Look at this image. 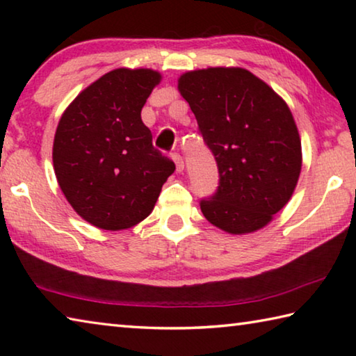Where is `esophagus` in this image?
Returning <instances> with one entry per match:
<instances>
[{"mask_svg": "<svg viewBox=\"0 0 356 356\" xmlns=\"http://www.w3.org/2000/svg\"><path fill=\"white\" fill-rule=\"evenodd\" d=\"M171 156H172L174 163H176V170H177V172H182V171H184V168H185V163H184V159H182V156H180L177 152H174Z\"/></svg>", "mask_w": 356, "mask_h": 356, "instance_id": "obj_1", "label": "esophagus"}]
</instances>
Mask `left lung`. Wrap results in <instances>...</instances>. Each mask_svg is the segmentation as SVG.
<instances>
[{
    "label": "left lung",
    "mask_w": 356,
    "mask_h": 356,
    "mask_svg": "<svg viewBox=\"0 0 356 356\" xmlns=\"http://www.w3.org/2000/svg\"><path fill=\"white\" fill-rule=\"evenodd\" d=\"M179 91L218 166L216 191L200 202L204 216L231 234L264 227L291 200L301 171V143L286 102L238 67L188 72Z\"/></svg>",
    "instance_id": "1"
}]
</instances>
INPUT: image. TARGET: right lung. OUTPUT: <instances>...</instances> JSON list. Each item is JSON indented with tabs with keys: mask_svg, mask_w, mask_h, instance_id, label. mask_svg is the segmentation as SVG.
<instances>
[{
	"mask_svg": "<svg viewBox=\"0 0 356 356\" xmlns=\"http://www.w3.org/2000/svg\"><path fill=\"white\" fill-rule=\"evenodd\" d=\"M160 74L116 69L88 86L59 120L53 165L65 200L84 220L119 231L152 212L176 170L154 147L141 110Z\"/></svg>",
	"mask_w": 356,
	"mask_h": 356,
	"instance_id": "right-lung-1",
	"label": "right lung"
}]
</instances>
